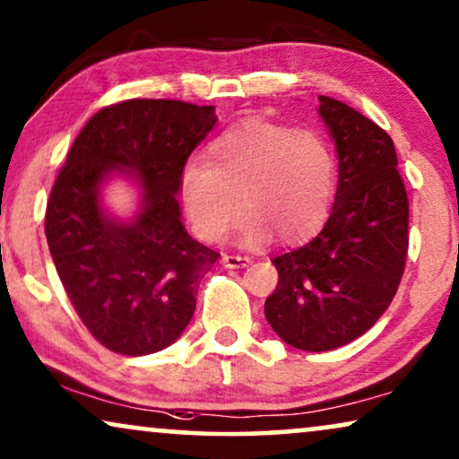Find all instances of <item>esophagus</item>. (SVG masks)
Segmentation results:
<instances>
[{"label": "esophagus", "mask_w": 459, "mask_h": 459, "mask_svg": "<svg viewBox=\"0 0 459 459\" xmlns=\"http://www.w3.org/2000/svg\"><path fill=\"white\" fill-rule=\"evenodd\" d=\"M221 261L228 269H240V267H247L250 263L248 256H240V255H223Z\"/></svg>", "instance_id": "esophagus-1"}]
</instances>
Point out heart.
Listing matches in <instances>:
<instances>
[{"mask_svg":"<svg viewBox=\"0 0 459 459\" xmlns=\"http://www.w3.org/2000/svg\"><path fill=\"white\" fill-rule=\"evenodd\" d=\"M336 192V159L313 131L247 121L211 142L206 165L181 175V203L198 238L221 242L244 217L240 242L261 247L311 240L324 228Z\"/></svg>","mask_w":459,"mask_h":459,"instance_id":"heart-1","label":"heart"}]
</instances>
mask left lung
Listing matches in <instances>:
<instances>
[{
	"instance_id": "8db88e82",
	"label": "left lung",
	"mask_w": 459,
	"mask_h": 459,
	"mask_svg": "<svg viewBox=\"0 0 459 459\" xmlns=\"http://www.w3.org/2000/svg\"><path fill=\"white\" fill-rule=\"evenodd\" d=\"M317 115L336 148L334 206L317 238L272 261L280 280L265 300L275 334L309 353L353 342L388 309L403 275L410 223L386 131L328 96H319Z\"/></svg>"
}]
</instances>
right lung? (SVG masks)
Instances as JSON below:
<instances>
[{
  "mask_svg": "<svg viewBox=\"0 0 459 459\" xmlns=\"http://www.w3.org/2000/svg\"><path fill=\"white\" fill-rule=\"evenodd\" d=\"M215 106L127 100L93 115L48 200L56 272L93 338L115 353L167 349L196 309L200 280L219 253L186 231L179 192L187 156L215 127ZM138 192L131 218L103 203L112 178Z\"/></svg>",
  "mask_w": 459,
  "mask_h": 459,
  "instance_id": "obj_1",
  "label": "right lung"
}]
</instances>
